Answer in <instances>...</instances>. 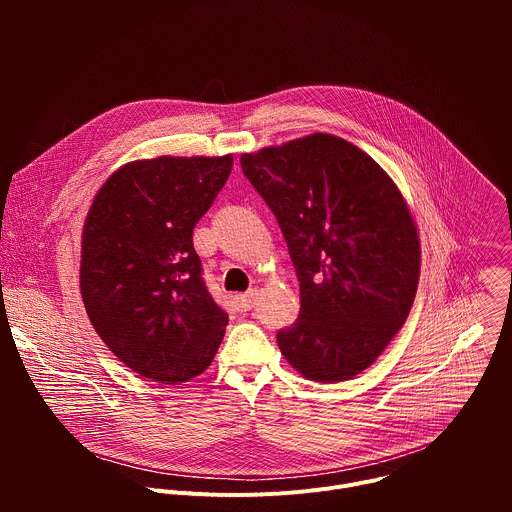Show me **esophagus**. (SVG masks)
<instances>
[{"label":"esophagus","instance_id":"1","mask_svg":"<svg viewBox=\"0 0 512 512\" xmlns=\"http://www.w3.org/2000/svg\"><path fill=\"white\" fill-rule=\"evenodd\" d=\"M235 306L239 312H249L255 306V291H245V294H239L235 298Z\"/></svg>","mask_w":512,"mask_h":512}]
</instances>
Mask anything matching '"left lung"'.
I'll return each instance as SVG.
<instances>
[{"instance_id": "1", "label": "left lung", "mask_w": 512, "mask_h": 512, "mask_svg": "<svg viewBox=\"0 0 512 512\" xmlns=\"http://www.w3.org/2000/svg\"><path fill=\"white\" fill-rule=\"evenodd\" d=\"M241 168L275 214L300 281L298 322L277 332L281 354L306 379H352L415 300L419 237L401 192L373 158L328 133L243 154Z\"/></svg>"}]
</instances>
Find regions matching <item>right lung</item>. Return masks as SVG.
<instances>
[{"instance_id": "add662e5", "label": "right lung", "mask_w": 512, "mask_h": 512, "mask_svg": "<svg viewBox=\"0 0 512 512\" xmlns=\"http://www.w3.org/2000/svg\"><path fill=\"white\" fill-rule=\"evenodd\" d=\"M231 168L233 156L131 162L93 200L81 296L101 340L145 379L190 381L221 346L229 314L204 283L192 233Z\"/></svg>"}]
</instances>
